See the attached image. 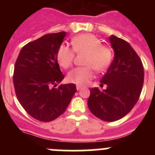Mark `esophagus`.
Listing matches in <instances>:
<instances>
[{
  "label": "esophagus",
  "mask_w": 155,
  "mask_h": 155,
  "mask_svg": "<svg viewBox=\"0 0 155 155\" xmlns=\"http://www.w3.org/2000/svg\"><path fill=\"white\" fill-rule=\"evenodd\" d=\"M76 87H77V90H78V91H79V90L81 89L83 87H82V86H81V85H77Z\"/></svg>",
  "instance_id": "esophagus-1"
}]
</instances>
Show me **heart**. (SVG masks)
Wrapping results in <instances>:
<instances>
[{
	"mask_svg": "<svg viewBox=\"0 0 155 155\" xmlns=\"http://www.w3.org/2000/svg\"><path fill=\"white\" fill-rule=\"evenodd\" d=\"M72 49L66 45H61L57 52L59 65L68 69L73 64L74 53H85L84 67L74 68L68 73V82L77 85H87L94 77V69L103 72L109 68L113 59V50L102 44L98 37L91 33H83L74 37L71 41Z\"/></svg>",
	"mask_w": 155,
	"mask_h": 155,
	"instance_id": "b5f03b06",
	"label": "heart"
}]
</instances>
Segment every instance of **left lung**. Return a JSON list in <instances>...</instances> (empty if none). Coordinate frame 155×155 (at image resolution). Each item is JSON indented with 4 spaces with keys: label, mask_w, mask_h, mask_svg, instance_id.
<instances>
[{
    "label": "left lung",
    "mask_w": 155,
    "mask_h": 155,
    "mask_svg": "<svg viewBox=\"0 0 155 155\" xmlns=\"http://www.w3.org/2000/svg\"><path fill=\"white\" fill-rule=\"evenodd\" d=\"M115 57L100 82L106 84L102 91L90 89L87 106L100 120L113 122L128 114L141 93L144 78L143 67L139 56L127 41L112 35L109 37Z\"/></svg>",
    "instance_id": "1"
}]
</instances>
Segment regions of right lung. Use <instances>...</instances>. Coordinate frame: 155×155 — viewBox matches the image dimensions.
I'll return each instance as SVG.
<instances>
[{
  "label": "right lung",
  "instance_id": "obj_1",
  "mask_svg": "<svg viewBox=\"0 0 155 155\" xmlns=\"http://www.w3.org/2000/svg\"><path fill=\"white\" fill-rule=\"evenodd\" d=\"M65 31L42 35L24 46L14 69L16 96L23 109L41 122L58 118L77 91L74 84H60L64 78L57 61V52Z\"/></svg>",
  "mask_w": 155,
  "mask_h": 155
}]
</instances>
